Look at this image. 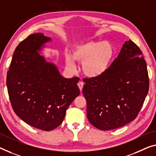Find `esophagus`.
<instances>
[{"mask_svg":"<svg viewBox=\"0 0 156 156\" xmlns=\"http://www.w3.org/2000/svg\"><path fill=\"white\" fill-rule=\"evenodd\" d=\"M77 85L79 86V88H80V91H81L82 90V88H83V83L82 82V81H79Z\"/></svg>","mask_w":156,"mask_h":156,"instance_id":"esophagus-1","label":"esophagus"}]
</instances>
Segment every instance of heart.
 <instances>
[{"label":"heart","instance_id":"b5f03b06","mask_svg":"<svg viewBox=\"0 0 156 156\" xmlns=\"http://www.w3.org/2000/svg\"><path fill=\"white\" fill-rule=\"evenodd\" d=\"M114 49L107 41H88L73 47L72 55L66 54V66L75 69L74 59L82 63L83 73L88 77H98L105 73L114 57Z\"/></svg>","mask_w":156,"mask_h":156}]
</instances>
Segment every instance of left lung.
I'll list each match as a JSON object with an SVG mask.
<instances>
[{
	"label": "left lung",
	"instance_id": "1",
	"mask_svg": "<svg viewBox=\"0 0 156 156\" xmlns=\"http://www.w3.org/2000/svg\"><path fill=\"white\" fill-rule=\"evenodd\" d=\"M83 82L87 118L101 130L119 128L135 120L149 88L144 58L130 40L105 73Z\"/></svg>",
	"mask_w": 156,
	"mask_h": 156
}]
</instances>
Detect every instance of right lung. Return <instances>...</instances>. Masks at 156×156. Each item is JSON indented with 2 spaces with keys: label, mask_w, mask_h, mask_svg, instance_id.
I'll list each match as a JSON object with an SVG mask.
<instances>
[{
  "label": "right lung",
  "mask_w": 156,
  "mask_h": 156,
  "mask_svg": "<svg viewBox=\"0 0 156 156\" xmlns=\"http://www.w3.org/2000/svg\"><path fill=\"white\" fill-rule=\"evenodd\" d=\"M51 39L38 33L20 43L7 74V87L15 114L44 131L61 125L66 110L80 94L79 77H63L56 66L40 55Z\"/></svg>",
  "instance_id": "right-lung-1"
}]
</instances>
